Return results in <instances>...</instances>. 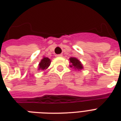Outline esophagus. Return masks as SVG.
<instances>
[{"mask_svg":"<svg viewBox=\"0 0 121 121\" xmlns=\"http://www.w3.org/2000/svg\"><path fill=\"white\" fill-rule=\"evenodd\" d=\"M56 57H61V56H62V54H57V55H56Z\"/></svg>","mask_w":121,"mask_h":121,"instance_id":"34e87169","label":"esophagus"}]
</instances>
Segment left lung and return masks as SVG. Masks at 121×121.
<instances>
[{
  "label": "left lung",
  "mask_w": 121,
  "mask_h": 121,
  "mask_svg": "<svg viewBox=\"0 0 121 121\" xmlns=\"http://www.w3.org/2000/svg\"><path fill=\"white\" fill-rule=\"evenodd\" d=\"M69 60L70 63V68H72L75 70H81L82 69H83V65L79 60L74 57H71L69 58Z\"/></svg>",
  "instance_id": "1"
}]
</instances>
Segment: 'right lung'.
<instances>
[{
    "label": "right lung",
    "mask_w": 121,
    "mask_h": 121,
    "mask_svg": "<svg viewBox=\"0 0 121 121\" xmlns=\"http://www.w3.org/2000/svg\"><path fill=\"white\" fill-rule=\"evenodd\" d=\"M51 60L48 57L44 56L43 58L40 60V62L39 63L38 66V70H44L48 69L49 65L51 64Z\"/></svg>",
    "instance_id": "obj_1"
}]
</instances>
